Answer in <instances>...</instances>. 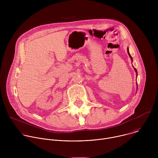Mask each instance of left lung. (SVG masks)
Masks as SVG:
<instances>
[{
	"label": "left lung",
	"instance_id": "8db88e82",
	"mask_svg": "<svg viewBox=\"0 0 158 158\" xmlns=\"http://www.w3.org/2000/svg\"><path fill=\"white\" fill-rule=\"evenodd\" d=\"M127 54H128V55H129V57L131 58V61L132 62L133 59H132V57H131V54H130V53H129V48H127ZM133 67H134V66H133ZM134 69L135 72H136V76H138V72H137V70H136V68H134ZM136 85H137V89H138V83H136Z\"/></svg>",
	"mask_w": 158,
	"mask_h": 158
}]
</instances>
